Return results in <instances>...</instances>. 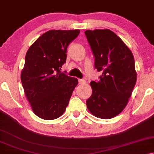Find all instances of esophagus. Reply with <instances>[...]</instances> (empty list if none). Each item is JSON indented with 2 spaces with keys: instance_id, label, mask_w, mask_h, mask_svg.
Here are the masks:
<instances>
[{
  "instance_id": "esophagus-1",
  "label": "esophagus",
  "mask_w": 154,
  "mask_h": 154,
  "mask_svg": "<svg viewBox=\"0 0 154 154\" xmlns=\"http://www.w3.org/2000/svg\"><path fill=\"white\" fill-rule=\"evenodd\" d=\"M79 82L80 85L85 84V80L84 79H79Z\"/></svg>"
}]
</instances>
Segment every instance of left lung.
<instances>
[{
	"mask_svg": "<svg viewBox=\"0 0 154 154\" xmlns=\"http://www.w3.org/2000/svg\"><path fill=\"white\" fill-rule=\"evenodd\" d=\"M85 34L95 57L96 69L103 72L98 82H90L92 94L87 107L96 117L110 119L126 107L136 85L134 56L112 31L86 30Z\"/></svg>",
	"mask_w": 154,
	"mask_h": 154,
	"instance_id": "8db88e82",
	"label": "left lung"
}]
</instances>
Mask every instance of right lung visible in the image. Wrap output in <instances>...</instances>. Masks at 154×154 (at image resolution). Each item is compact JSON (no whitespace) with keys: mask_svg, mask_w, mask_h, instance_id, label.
I'll list each match as a JSON object with an SVG mask.
<instances>
[{"mask_svg":"<svg viewBox=\"0 0 154 154\" xmlns=\"http://www.w3.org/2000/svg\"><path fill=\"white\" fill-rule=\"evenodd\" d=\"M79 29L49 30L28 49L20 74L24 92L33 112L44 120L62 116L79 81L60 72L67 49Z\"/></svg>","mask_w":154,"mask_h":154,"instance_id":"1","label":"right lung"}]
</instances>
